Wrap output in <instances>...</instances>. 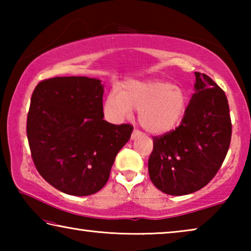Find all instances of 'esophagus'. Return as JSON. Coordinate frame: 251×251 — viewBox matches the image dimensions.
Returning a JSON list of instances; mask_svg holds the SVG:
<instances>
[{
    "label": "esophagus",
    "mask_w": 251,
    "mask_h": 251,
    "mask_svg": "<svg viewBox=\"0 0 251 251\" xmlns=\"http://www.w3.org/2000/svg\"><path fill=\"white\" fill-rule=\"evenodd\" d=\"M143 134L141 133V131L139 130H137V129H134V131H133V134H131V136H130V139L131 141H134V139H136V138H138V137H141Z\"/></svg>",
    "instance_id": "obj_1"
}]
</instances>
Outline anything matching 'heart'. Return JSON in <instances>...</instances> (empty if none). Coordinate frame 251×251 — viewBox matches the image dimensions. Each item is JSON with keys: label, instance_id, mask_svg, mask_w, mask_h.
<instances>
[{"label": "heart", "instance_id": "obj_1", "mask_svg": "<svg viewBox=\"0 0 251 251\" xmlns=\"http://www.w3.org/2000/svg\"><path fill=\"white\" fill-rule=\"evenodd\" d=\"M186 91L160 79L128 80L120 93L110 92L104 101V113L110 121L121 122L133 109H138V121L151 134H164L182 121L188 108Z\"/></svg>", "mask_w": 251, "mask_h": 251}]
</instances>
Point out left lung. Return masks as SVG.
Wrapping results in <instances>:
<instances>
[{"instance_id":"left-lung-1","label":"left lung","mask_w":251,"mask_h":251,"mask_svg":"<svg viewBox=\"0 0 251 251\" xmlns=\"http://www.w3.org/2000/svg\"><path fill=\"white\" fill-rule=\"evenodd\" d=\"M195 92L180 125L154 137L148 173L157 188L182 196L205 187L219 171L231 139L225 92L209 76L195 72Z\"/></svg>"}]
</instances>
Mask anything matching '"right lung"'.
Listing matches in <instances>:
<instances>
[{"label": "right lung", "mask_w": 251, "mask_h": 251, "mask_svg": "<svg viewBox=\"0 0 251 251\" xmlns=\"http://www.w3.org/2000/svg\"><path fill=\"white\" fill-rule=\"evenodd\" d=\"M104 85L86 76L42 80L34 90L27 115V139L40 175L59 192L95 194L133 126L104 121Z\"/></svg>", "instance_id": "right-lung-1"}]
</instances>
